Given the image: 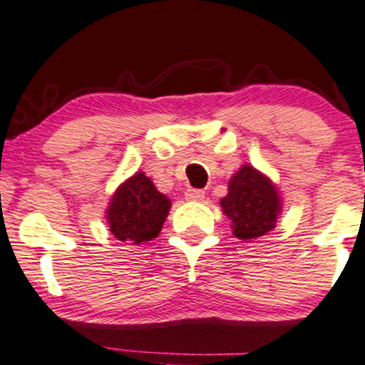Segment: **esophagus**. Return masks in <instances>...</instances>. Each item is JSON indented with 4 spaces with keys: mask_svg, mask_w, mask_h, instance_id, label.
Segmentation results:
<instances>
[{
    "mask_svg": "<svg viewBox=\"0 0 365 365\" xmlns=\"http://www.w3.org/2000/svg\"><path fill=\"white\" fill-rule=\"evenodd\" d=\"M186 200L190 201H201L205 198V191L203 190H195V187H187L186 192H184Z\"/></svg>",
    "mask_w": 365,
    "mask_h": 365,
    "instance_id": "esophagus-1",
    "label": "esophagus"
}]
</instances>
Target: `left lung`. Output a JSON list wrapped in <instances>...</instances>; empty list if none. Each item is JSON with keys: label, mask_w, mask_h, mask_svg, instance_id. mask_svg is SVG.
<instances>
[{"label": "left lung", "mask_w": 365, "mask_h": 365, "mask_svg": "<svg viewBox=\"0 0 365 365\" xmlns=\"http://www.w3.org/2000/svg\"><path fill=\"white\" fill-rule=\"evenodd\" d=\"M220 205L239 239H256L269 232L280 213L277 190L251 165L241 167L230 179L229 195Z\"/></svg>", "instance_id": "1"}]
</instances>
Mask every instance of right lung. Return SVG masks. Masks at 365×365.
<instances>
[{"label":"right lung","instance_id":"1","mask_svg":"<svg viewBox=\"0 0 365 365\" xmlns=\"http://www.w3.org/2000/svg\"><path fill=\"white\" fill-rule=\"evenodd\" d=\"M170 208V200L155 190L143 173L128 179L115 191L107 210L110 232L119 241L141 244L152 241L160 232Z\"/></svg>","mask_w":365,"mask_h":365}]
</instances>
